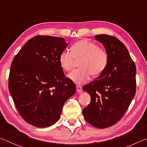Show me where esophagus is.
Instances as JSON below:
<instances>
[{
	"instance_id": "1",
	"label": "esophagus",
	"mask_w": 147,
	"mask_h": 147,
	"mask_svg": "<svg viewBox=\"0 0 147 147\" xmlns=\"http://www.w3.org/2000/svg\"><path fill=\"white\" fill-rule=\"evenodd\" d=\"M76 91L78 93H81V92L82 91V86L76 85Z\"/></svg>"
}]
</instances>
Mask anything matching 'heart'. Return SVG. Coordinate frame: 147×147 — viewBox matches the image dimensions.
Masks as SVG:
<instances>
[{
    "mask_svg": "<svg viewBox=\"0 0 147 147\" xmlns=\"http://www.w3.org/2000/svg\"><path fill=\"white\" fill-rule=\"evenodd\" d=\"M71 52L62 51L59 54V62L61 67L69 71L76 60L80 69L69 74V79L76 84H83L89 80L91 74L94 77L103 73L109 61V55L106 50L100 49L97 44L86 39L75 42L71 47Z\"/></svg>",
    "mask_w": 147,
    "mask_h": 147,
    "instance_id": "heart-1",
    "label": "heart"
}]
</instances>
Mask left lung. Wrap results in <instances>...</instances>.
Segmentation results:
<instances>
[{
	"label": "left lung",
	"instance_id": "8db88e82",
	"mask_svg": "<svg viewBox=\"0 0 147 147\" xmlns=\"http://www.w3.org/2000/svg\"><path fill=\"white\" fill-rule=\"evenodd\" d=\"M108 53L107 67L83 90L91 102L83 109L85 120L92 126L106 128L116 124L127 110L136 91V67L125 45L113 36H95Z\"/></svg>",
	"mask_w": 147,
	"mask_h": 147
}]
</instances>
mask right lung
<instances>
[{"mask_svg":"<svg viewBox=\"0 0 147 147\" xmlns=\"http://www.w3.org/2000/svg\"><path fill=\"white\" fill-rule=\"evenodd\" d=\"M68 44L63 38L36 36L27 41L11 64L8 88L24 121L38 128L59 120L66 100L76 91L59 62Z\"/></svg>","mask_w":147,"mask_h":147,"instance_id":"right-lung-1","label":"right lung"}]
</instances>
